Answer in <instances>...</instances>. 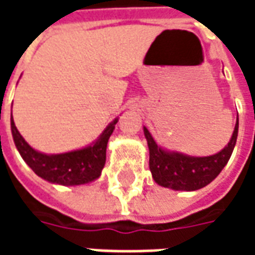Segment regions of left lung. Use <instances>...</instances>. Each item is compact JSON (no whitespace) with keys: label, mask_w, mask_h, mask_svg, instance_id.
Returning <instances> with one entry per match:
<instances>
[{"label":"left lung","mask_w":255,"mask_h":255,"mask_svg":"<svg viewBox=\"0 0 255 255\" xmlns=\"http://www.w3.org/2000/svg\"><path fill=\"white\" fill-rule=\"evenodd\" d=\"M239 119L236 117L235 128L230 142L219 153L206 157H195L180 151H173L157 144L149 129L143 127L144 138L149 146V166L154 182L161 187L175 191H195L208 186L219 176L231 158L238 139Z\"/></svg>","instance_id":"8db88e82"}]
</instances>
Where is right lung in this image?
<instances>
[{"instance_id":"add662e5","label":"right lung","mask_w":255,"mask_h":255,"mask_svg":"<svg viewBox=\"0 0 255 255\" xmlns=\"http://www.w3.org/2000/svg\"><path fill=\"white\" fill-rule=\"evenodd\" d=\"M117 122L119 117L106 126L93 143L60 154H47L31 147L17 131L12 115L10 129L14 146L19 150L21 158L38 176L53 184L73 187L94 182L101 176V172L105 166L108 140Z\"/></svg>"}]
</instances>
